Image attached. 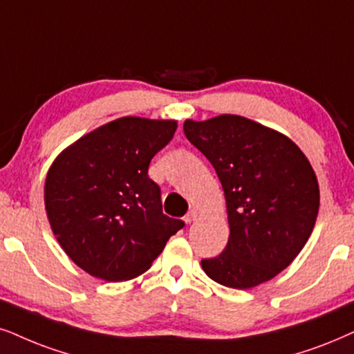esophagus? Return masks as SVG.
<instances>
[{
  "instance_id": "obj_1",
  "label": "esophagus",
  "mask_w": 354,
  "mask_h": 354,
  "mask_svg": "<svg viewBox=\"0 0 354 354\" xmlns=\"http://www.w3.org/2000/svg\"><path fill=\"white\" fill-rule=\"evenodd\" d=\"M196 218H198V210L191 209L189 212H187L186 216H185V222H186V223H191V222H194Z\"/></svg>"
}]
</instances>
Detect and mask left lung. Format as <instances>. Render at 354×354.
Masks as SVG:
<instances>
[{
  "instance_id": "1",
  "label": "left lung",
  "mask_w": 354,
  "mask_h": 354,
  "mask_svg": "<svg viewBox=\"0 0 354 354\" xmlns=\"http://www.w3.org/2000/svg\"><path fill=\"white\" fill-rule=\"evenodd\" d=\"M183 129L216 169L229 216L227 247L201 261L205 274L234 289L272 279L314 230L320 191L310 162L289 137L241 115L187 119Z\"/></svg>"
}]
</instances>
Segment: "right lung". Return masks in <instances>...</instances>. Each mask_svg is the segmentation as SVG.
Listing matches in <instances>:
<instances>
[{"mask_svg": "<svg viewBox=\"0 0 354 354\" xmlns=\"http://www.w3.org/2000/svg\"><path fill=\"white\" fill-rule=\"evenodd\" d=\"M176 120L115 119L78 138L48 168L44 201L53 235L88 274L119 283L145 272L185 222L165 216L149 178Z\"/></svg>", "mask_w": 354, "mask_h": 354, "instance_id": "right-lung-1", "label": "right lung"}]
</instances>
